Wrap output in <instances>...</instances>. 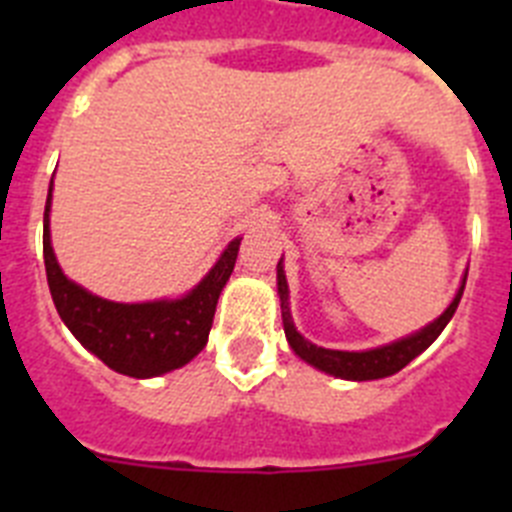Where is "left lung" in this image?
<instances>
[{"mask_svg":"<svg viewBox=\"0 0 512 512\" xmlns=\"http://www.w3.org/2000/svg\"><path fill=\"white\" fill-rule=\"evenodd\" d=\"M464 284H467V274L461 279V287L456 289L451 305L446 307L433 323L423 325V328L410 333V336L397 338V341L384 343V346L377 348H366V351H336V348L315 346V343L307 341L300 330L295 328V320H292V312H289V287L287 277H284L282 259H279L277 264V292L279 302H282V323L289 348H292L302 361H307L310 366L320 369V372L338 379H351V382H369V379L392 377V374L400 372L402 366H408L415 356L423 354L425 348L431 346V343L441 336V330L449 325V320L454 318L461 295H464Z\"/></svg>","mask_w":512,"mask_h":512,"instance_id":"left-lung-1","label":"left lung"}]
</instances>
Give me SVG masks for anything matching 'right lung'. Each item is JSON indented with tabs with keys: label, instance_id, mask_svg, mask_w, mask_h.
I'll return each instance as SVG.
<instances>
[{
	"label": "right lung",
	"instance_id": "right-lung-1",
	"mask_svg": "<svg viewBox=\"0 0 512 512\" xmlns=\"http://www.w3.org/2000/svg\"><path fill=\"white\" fill-rule=\"evenodd\" d=\"M51 200L53 179L43 215L45 274L53 305L76 341L125 377H161L189 364L207 346L217 297L233 274L241 238L225 246L215 266L187 295L176 300L112 302L71 282L58 266L51 246Z\"/></svg>",
	"mask_w": 512,
	"mask_h": 512
}]
</instances>
